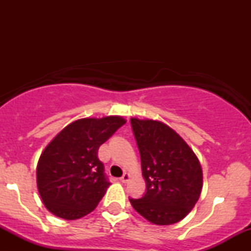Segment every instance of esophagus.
<instances>
[{
	"label": "esophagus",
	"mask_w": 251,
	"mask_h": 251,
	"mask_svg": "<svg viewBox=\"0 0 251 251\" xmlns=\"http://www.w3.org/2000/svg\"><path fill=\"white\" fill-rule=\"evenodd\" d=\"M129 178H131L129 174H125L122 178H120V181H123V183H127V181L129 180Z\"/></svg>",
	"instance_id": "1"
}]
</instances>
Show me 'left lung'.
Returning <instances> with one entry per match:
<instances>
[{
	"mask_svg": "<svg viewBox=\"0 0 251 251\" xmlns=\"http://www.w3.org/2000/svg\"><path fill=\"white\" fill-rule=\"evenodd\" d=\"M142 159L146 192L129 200L140 216L155 226H171L185 218L200 200L203 171L188 143L159 120L131 118Z\"/></svg>",
	"mask_w": 251,
	"mask_h": 251,
	"instance_id": "1",
	"label": "left lung"
}]
</instances>
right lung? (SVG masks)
Wrapping results in <instances>:
<instances>
[{
	"instance_id": "1",
	"label": "right lung",
	"mask_w": 251,
	"mask_h": 251,
	"mask_svg": "<svg viewBox=\"0 0 251 251\" xmlns=\"http://www.w3.org/2000/svg\"><path fill=\"white\" fill-rule=\"evenodd\" d=\"M125 123L120 116L82 118L51 139L36 166L37 190L48 211L74 221L97 208L109 186L98 150Z\"/></svg>"
}]
</instances>
